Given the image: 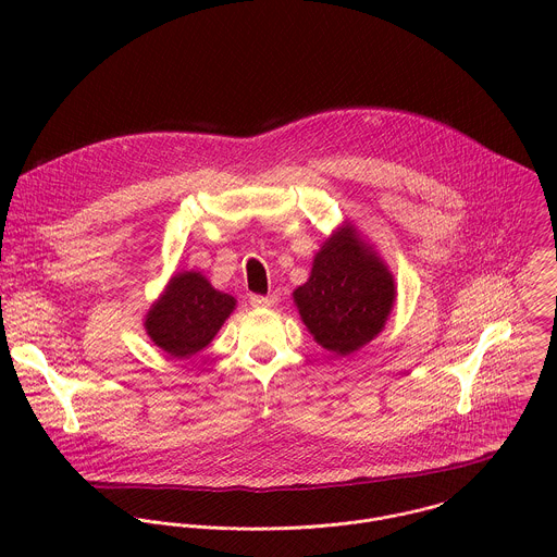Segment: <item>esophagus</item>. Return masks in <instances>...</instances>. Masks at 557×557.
<instances>
[{
    "label": "esophagus",
    "mask_w": 557,
    "mask_h": 557,
    "mask_svg": "<svg viewBox=\"0 0 557 557\" xmlns=\"http://www.w3.org/2000/svg\"><path fill=\"white\" fill-rule=\"evenodd\" d=\"M277 304V295H251V306L271 308Z\"/></svg>",
    "instance_id": "1"
}]
</instances>
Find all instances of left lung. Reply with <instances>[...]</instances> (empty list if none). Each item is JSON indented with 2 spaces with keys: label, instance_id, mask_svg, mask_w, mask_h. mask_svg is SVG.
Instances as JSON below:
<instances>
[{
  "label": "left lung",
  "instance_id": "left-lung-1",
  "mask_svg": "<svg viewBox=\"0 0 557 557\" xmlns=\"http://www.w3.org/2000/svg\"><path fill=\"white\" fill-rule=\"evenodd\" d=\"M293 301L312 339L346 357L385 329L396 301L394 275L355 224L344 222L314 253Z\"/></svg>",
  "mask_w": 557,
  "mask_h": 557
}]
</instances>
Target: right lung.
I'll list each match as a JSON object with an SVG mask.
<instances>
[{"label": "right lung", "instance_id": "1", "mask_svg": "<svg viewBox=\"0 0 557 557\" xmlns=\"http://www.w3.org/2000/svg\"><path fill=\"white\" fill-rule=\"evenodd\" d=\"M235 304L233 295L213 288L200 271H181L149 306L143 326L153 346L172 359H189L213 342Z\"/></svg>", "mask_w": 557, "mask_h": 557}]
</instances>
